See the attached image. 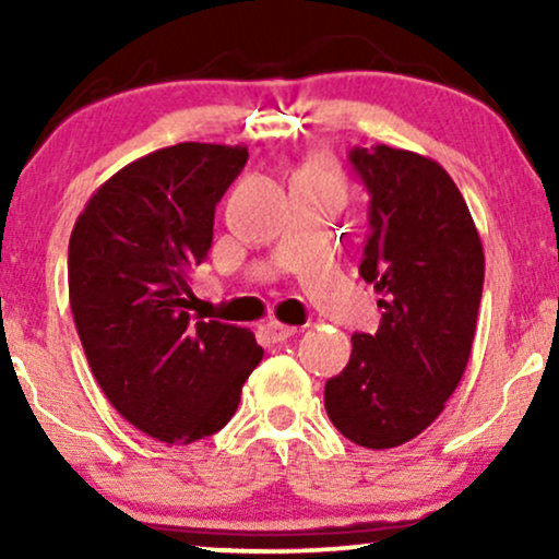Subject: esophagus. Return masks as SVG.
<instances>
[{
	"instance_id": "1",
	"label": "esophagus",
	"mask_w": 559,
	"mask_h": 559,
	"mask_svg": "<svg viewBox=\"0 0 559 559\" xmlns=\"http://www.w3.org/2000/svg\"><path fill=\"white\" fill-rule=\"evenodd\" d=\"M265 331H267V336L273 338V342H286V338H292L294 333H297L294 325H284V323H278V320H271V323L265 325Z\"/></svg>"
}]
</instances>
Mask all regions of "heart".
I'll return each instance as SVG.
<instances>
[{
  "label": "heart",
  "mask_w": 559,
  "mask_h": 559,
  "mask_svg": "<svg viewBox=\"0 0 559 559\" xmlns=\"http://www.w3.org/2000/svg\"><path fill=\"white\" fill-rule=\"evenodd\" d=\"M312 178H318V176H312ZM320 178H323V176H320Z\"/></svg>",
  "instance_id": "1"
}]
</instances>
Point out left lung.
I'll return each instance as SVG.
<instances>
[{
	"label": "left lung",
	"mask_w": 559,
	"mask_h": 559,
	"mask_svg": "<svg viewBox=\"0 0 559 559\" xmlns=\"http://www.w3.org/2000/svg\"><path fill=\"white\" fill-rule=\"evenodd\" d=\"M349 165L370 194L360 275L381 294L376 333L352 336V357L325 381L338 433L391 449L426 431L457 389L484 292V247L463 194L433 159L376 144Z\"/></svg>",
	"instance_id": "8db88e82"
}]
</instances>
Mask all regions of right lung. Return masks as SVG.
Listing matches in <instances>:
<instances>
[{
  "label": "right lung",
  "instance_id": "add662e5",
  "mask_svg": "<svg viewBox=\"0 0 559 559\" xmlns=\"http://www.w3.org/2000/svg\"><path fill=\"white\" fill-rule=\"evenodd\" d=\"M247 146H165L105 181L68 247L70 310L105 396L163 444H191L234 418L262 360L252 331L191 320L189 271L213 243L215 204Z\"/></svg>",
  "mask_w": 559,
  "mask_h": 559
}]
</instances>
